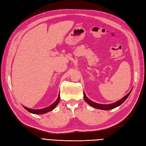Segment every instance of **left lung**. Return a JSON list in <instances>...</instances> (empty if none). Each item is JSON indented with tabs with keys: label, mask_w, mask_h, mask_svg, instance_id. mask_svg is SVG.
<instances>
[{
	"label": "left lung",
	"mask_w": 146,
	"mask_h": 146,
	"mask_svg": "<svg viewBox=\"0 0 146 146\" xmlns=\"http://www.w3.org/2000/svg\"><path fill=\"white\" fill-rule=\"evenodd\" d=\"M131 91H132V90L128 93V94H127V95L124 96L123 98H121V99L119 101L114 102V103H113V104H101L96 103V102H94L90 100H89L88 98L86 96L85 93H84V99H85V101L87 102L89 105L92 106V107L96 108V109H101V110H110V109H112L115 108L123 103V102L127 99L129 95V94L131 93Z\"/></svg>",
	"instance_id": "obj_1"
}]
</instances>
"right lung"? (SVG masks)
<instances>
[{
    "label": "right lung",
    "instance_id": "1",
    "mask_svg": "<svg viewBox=\"0 0 146 146\" xmlns=\"http://www.w3.org/2000/svg\"><path fill=\"white\" fill-rule=\"evenodd\" d=\"M60 94H59L57 100L55 101L53 104H52L51 106H50L49 107H47L46 108H44L42 109H31L29 108H26V107H25V106H23V107H24V108L26 110H27V111L31 112V113H33L34 114H43V113H45L51 111H52V110L53 109H54L55 107H56V106L58 104L59 102H60Z\"/></svg>",
    "mask_w": 146,
    "mask_h": 146
}]
</instances>
